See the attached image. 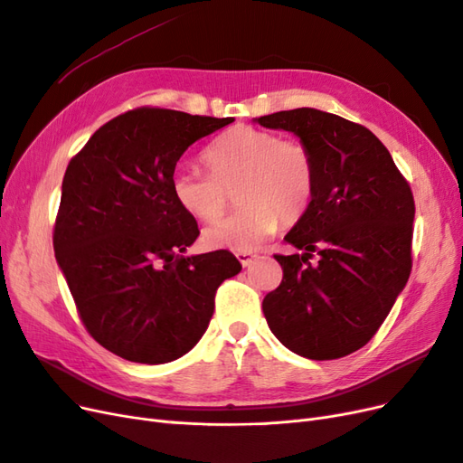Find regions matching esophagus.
Here are the masks:
<instances>
[{
    "label": "esophagus",
    "instance_id": "esophagus-1",
    "mask_svg": "<svg viewBox=\"0 0 463 463\" xmlns=\"http://www.w3.org/2000/svg\"><path fill=\"white\" fill-rule=\"evenodd\" d=\"M235 257H237V260L241 262L243 269H247V266H250V264H253V262L259 259V255L250 253V250H240V253H235Z\"/></svg>",
    "mask_w": 463,
    "mask_h": 463
}]
</instances>
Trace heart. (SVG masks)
Masks as SVG:
<instances>
[{
	"mask_svg": "<svg viewBox=\"0 0 463 463\" xmlns=\"http://www.w3.org/2000/svg\"><path fill=\"white\" fill-rule=\"evenodd\" d=\"M208 174L177 170L172 177L175 203L203 222L218 220L235 193L241 208L204 230L208 247L253 250L282 222L296 223L311 204L315 162L299 141L237 125L223 131L203 154Z\"/></svg>",
	"mask_w": 463,
	"mask_h": 463,
	"instance_id": "b5f03b06",
	"label": "heart"
}]
</instances>
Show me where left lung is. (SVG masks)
Returning <instances> with one entry per match:
<instances>
[{
    "instance_id": "left-lung-1",
    "label": "left lung",
    "mask_w": 463,
    "mask_h": 463,
    "mask_svg": "<svg viewBox=\"0 0 463 463\" xmlns=\"http://www.w3.org/2000/svg\"><path fill=\"white\" fill-rule=\"evenodd\" d=\"M309 148L315 191L284 237L301 255H276L282 284L262 301L266 322L293 354L326 361L357 352L388 317L411 272L415 203L386 146L315 108L255 118ZM313 252L319 262L311 265Z\"/></svg>"
}]
</instances>
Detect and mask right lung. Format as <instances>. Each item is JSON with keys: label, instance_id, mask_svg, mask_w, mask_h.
I'll use <instances>...</instances> for the list:
<instances>
[{"label": "right lung", "instance_id": "right-lung-1", "mask_svg": "<svg viewBox=\"0 0 463 463\" xmlns=\"http://www.w3.org/2000/svg\"><path fill=\"white\" fill-rule=\"evenodd\" d=\"M233 118L138 108L102 125L69 162L53 250L92 338L160 365L197 345L218 286L241 264L228 250L191 255L199 226L172 193L184 152Z\"/></svg>", "mask_w": 463, "mask_h": 463}]
</instances>
